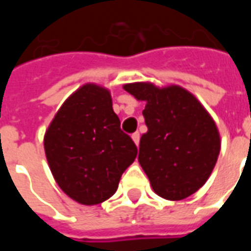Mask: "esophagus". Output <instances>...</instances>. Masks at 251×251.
Instances as JSON below:
<instances>
[{"label":"esophagus","instance_id":"1","mask_svg":"<svg viewBox=\"0 0 251 251\" xmlns=\"http://www.w3.org/2000/svg\"><path fill=\"white\" fill-rule=\"evenodd\" d=\"M131 138H133V141H134V144H136V145H138V144H140V133H138V131L133 133V134H131Z\"/></svg>","mask_w":251,"mask_h":251}]
</instances>
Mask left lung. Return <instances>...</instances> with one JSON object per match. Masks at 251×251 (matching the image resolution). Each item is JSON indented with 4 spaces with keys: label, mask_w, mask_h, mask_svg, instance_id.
<instances>
[{
    "label": "left lung",
    "mask_w": 251,
    "mask_h": 251,
    "mask_svg": "<svg viewBox=\"0 0 251 251\" xmlns=\"http://www.w3.org/2000/svg\"><path fill=\"white\" fill-rule=\"evenodd\" d=\"M138 100L148 131L140 140L138 161L153 191L168 200L195 194L210 177L221 152L215 122L198 99L180 86L152 83L124 86Z\"/></svg>",
    "instance_id": "left-lung-1"
}]
</instances>
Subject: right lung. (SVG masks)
I'll use <instances>...</instances> for the list:
<instances>
[{
  "label": "right lung",
  "mask_w": 251,
  "mask_h": 251,
  "mask_svg": "<svg viewBox=\"0 0 251 251\" xmlns=\"http://www.w3.org/2000/svg\"><path fill=\"white\" fill-rule=\"evenodd\" d=\"M44 149L57 185L86 205L111 198L137 156L136 144L121 130L110 91L93 83L62 104L46 131Z\"/></svg>",
  "instance_id": "1"
}]
</instances>
